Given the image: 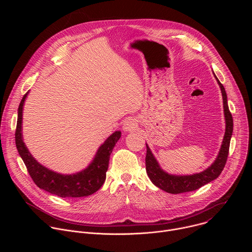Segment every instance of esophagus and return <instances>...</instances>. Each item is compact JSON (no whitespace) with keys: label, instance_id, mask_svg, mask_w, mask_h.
I'll return each instance as SVG.
<instances>
[{"label":"esophagus","instance_id":"esophagus-1","mask_svg":"<svg viewBox=\"0 0 252 252\" xmlns=\"http://www.w3.org/2000/svg\"><path fill=\"white\" fill-rule=\"evenodd\" d=\"M136 126H137L136 121L132 118H128L125 121L123 128L125 131H130V130H133L134 128H136Z\"/></svg>","mask_w":252,"mask_h":252}]
</instances>
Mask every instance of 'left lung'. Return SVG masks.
I'll return each instance as SVG.
<instances>
[{"label": "left lung", "mask_w": 252, "mask_h": 252, "mask_svg": "<svg viewBox=\"0 0 252 252\" xmlns=\"http://www.w3.org/2000/svg\"><path fill=\"white\" fill-rule=\"evenodd\" d=\"M215 79H217L220 88L221 90L222 94V99H223V109H224V118H225V133L222 140V145L220 148V151L219 153V156L214 162L207 167L205 170L194 173L191 175H173L165 172L162 168H160L158 162L157 161L156 158L154 157L152 151L150 150L149 146L147 145V157H146V166H147V173L149 177L151 178L152 183L159 188L160 189L172 193H183V192H189L195 189H198L199 188L203 187L204 185L214 181L215 178H218L221 171L223 170L227 156L229 152V145H230V138L232 135L233 130V120L232 116L229 112L228 104H227V95L224 90V87L222 84L219 81L217 76L214 75Z\"/></svg>", "instance_id": "8db88e82"}]
</instances>
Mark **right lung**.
<instances>
[{
    "mask_svg": "<svg viewBox=\"0 0 252 252\" xmlns=\"http://www.w3.org/2000/svg\"><path fill=\"white\" fill-rule=\"evenodd\" d=\"M29 93V92H28ZM28 93L23 96L19 109L16 127V147L33 183L40 189L60 197H83L97 191L103 185L109 167L110 156L121 138L122 132L115 131L98 148L94 160L84 170L74 174L55 172L35 160L26 147L22 136L23 106Z\"/></svg>",
    "mask_w": 252,
    "mask_h": 252,
    "instance_id": "add662e5",
    "label": "right lung"
}]
</instances>
